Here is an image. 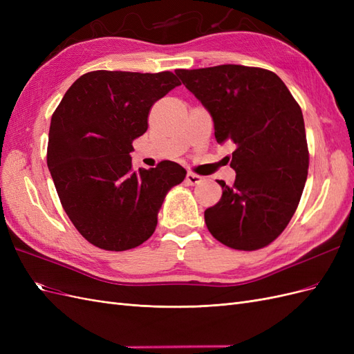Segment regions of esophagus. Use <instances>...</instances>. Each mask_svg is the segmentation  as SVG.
Segmentation results:
<instances>
[{
    "mask_svg": "<svg viewBox=\"0 0 354 354\" xmlns=\"http://www.w3.org/2000/svg\"><path fill=\"white\" fill-rule=\"evenodd\" d=\"M186 181H187L189 185H198V183H201V181H202V176L195 174V173H187Z\"/></svg>",
    "mask_w": 354,
    "mask_h": 354,
    "instance_id": "1",
    "label": "esophagus"
}]
</instances>
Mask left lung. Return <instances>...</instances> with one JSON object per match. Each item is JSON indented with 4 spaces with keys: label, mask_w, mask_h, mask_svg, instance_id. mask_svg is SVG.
<instances>
[{
    "label": "left lung",
    "mask_w": 354,
    "mask_h": 354,
    "mask_svg": "<svg viewBox=\"0 0 354 354\" xmlns=\"http://www.w3.org/2000/svg\"><path fill=\"white\" fill-rule=\"evenodd\" d=\"M181 82L205 106L217 142L236 145L232 186L205 209L211 234L239 251L270 245L301 199L308 171L303 112L272 71L241 65L177 69Z\"/></svg>",
    "instance_id": "1"
}]
</instances>
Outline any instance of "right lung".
<instances>
[{
  "label": "right lung",
  "instance_id": "add662e5",
  "mask_svg": "<svg viewBox=\"0 0 354 354\" xmlns=\"http://www.w3.org/2000/svg\"><path fill=\"white\" fill-rule=\"evenodd\" d=\"M180 84L169 71H93L53 113L47 165L63 209L97 248L127 251L147 241L167 192L185 180L173 160L136 171L130 156L155 102Z\"/></svg>",
  "mask_w": 354,
  "mask_h": 354
}]
</instances>
